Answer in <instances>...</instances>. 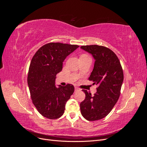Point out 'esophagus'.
Returning a JSON list of instances; mask_svg holds the SVG:
<instances>
[{
    "mask_svg": "<svg viewBox=\"0 0 147 147\" xmlns=\"http://www.w3.org/2000/svg\"><path fill=\"white\" fill-rule=\"evenodd\" d=\"M80 90L78 88V87H75V91H80Z\"/></svg>",
    "mask_w": 147,
    "mask_h": 147,
    "instance_id": "1",
    "label": "esophagus"
}]
</instances>
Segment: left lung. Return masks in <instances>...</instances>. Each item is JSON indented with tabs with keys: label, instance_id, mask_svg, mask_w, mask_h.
I'll return each mask as SVG.
<instances>
[{
	"label": "left lung",
	"instance_id": "obj_1",
	"mask_svg": "<svg viewBox=\"0 0 147 147\" xmlns=\"http://www.w3.org/2000/svg\"><path fill=\"white\" fill-rule=\"evenodd\" d=\"M80 48L95 59L89 80L98 86L93 96L82 90L86 97L80 104L81 113L88 121H96L105 117L117 102L124 79L123 71L117 56L110 49L97 45Z\"/></svg>",
	"mask_w": 147,
	"mask_h": 147
}]
</instances>
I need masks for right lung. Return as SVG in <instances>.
Wrapping results in <instances>:
<instances>
[{
	"label": "right lung",
	"mask_w": 147,
	"mask_h": 147,
	"mask_svg": "<svg viewBox=\"0 0 147 147\" xmlns=\"http://www.w3.org/2000/svg\"><path fill=\"white\" fill-rule=\"evenodd\" d=\"M79 46L61 43L45 44L34 55L28 76L31 99L42 116L54 119L64 113L67 101L74 92V86H55L57 74L63 69L66 57Z\"/></svg>",
	"instance_id": "obj_1"
}]
</instances>
